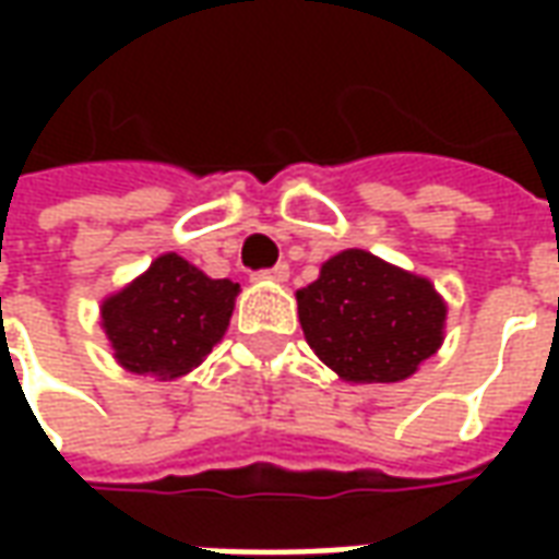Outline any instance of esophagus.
<instances>
[{"label": "esophagus", "mask_w": 559, "mask_h": 559, "mask_svg": "<svg viewBox=\"0 0 559 559\" xmlns=\"http://www.w3.org/2000/svg\"><path fill=\"white\" fill-rule=\"evenodd\" d=\"M263 278H269V281H287V278H290V266H287V263H278V266L266 269V272H263Z\"/></svg>", "instance_id": "esophagus-1"}]
</instances>
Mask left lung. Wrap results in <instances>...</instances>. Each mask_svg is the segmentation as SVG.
<instances>
[{
	"mask_svg": "<svg viewBox=\"0 0 559 559\" xmlns=\"http://www.w3.org/2000/svg\"><path fill=\"white\" fill-rule=\"evenodd\" d=\"M311 350L347 383H399L440 350L445 302L428 278L362 248L329 257L296 290Z\"/></svg>",
	"mask_w": 559,
	"mask_h": 559,
	"instance_id": "obj_1",
	"label": "left lung"
}]
</instances>
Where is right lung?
<instances>
[{"label": "right lung", "mask_w": 559, "mask_h": 559, "mask_svg": "<svg viewBox=\"0 0 559 559\" xmlns=\"http://www.w3.org/2000/svg\"><path fill=\"white\" fill-rule=\"evenodd\" d=\"M239 284L209 278L179 254L152 266L102 302L104 335L116 362L131 374L160 380L188 374L230 326Z\"/></svg>", "instance_id": "1"}]
</instances>
